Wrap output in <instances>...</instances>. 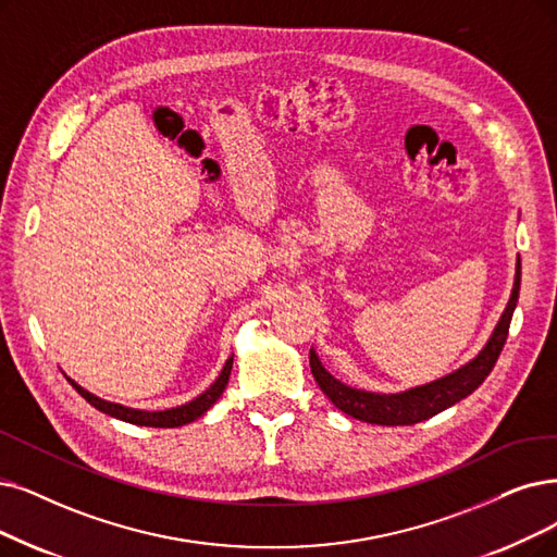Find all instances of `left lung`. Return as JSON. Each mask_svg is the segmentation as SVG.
<instances>
[{"instance_id":"left-lung-1","label":"left lung","mask_w":557,"mask_h":557,"mask_svg":"<svg viewBox=\"0 0 557 557\" xmlns=\"http://www.w3.org/2000/svg\"><path fill=\"white\" fill-rule=\"evenodd\" d=\"M519 290H521V262L517 264L515 290H511L505 313L494 331V336L488 338L486 347L475 356L469 366H463L457 372L443 376V380L432 382L428 386H420V388L397 393V395H374V393H366V391H356V388L341 384L336 376H331L322 368L313 349H310V372H313L322 393L343 413H347L356 420L372 422V425H416V422L428 420V418L441 413L443 409L453 407L466 395H471L486 380L488 372L494 370L498 356L505 347V341H507L509 322H511V315H515V308L519 301Z\"/></svg>"}]
</instances>
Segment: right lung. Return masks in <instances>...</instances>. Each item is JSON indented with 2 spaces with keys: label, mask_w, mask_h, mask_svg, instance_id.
<instances>
[{
  "label": "right lung",
  "mask_w": 557,
  "mask_h": 557,
  "mask_svg": "<svg viewBox=\"0 0 557 557\" xmlns=\"http://www.w3.org/2000/svg\"><path fill=\"white\" fill-rule=\"evenodd\" d=\"M231 368H233V356L226 361L224 370H221L219 380L203 395H198L196 399H191V403H187L183 407L166 409V411H139V409H127V407H121V405H111V403H104V399L91 395L88 391H84L73 380H69V382L73 384V388L86 399L88 405L96 407L98 411H102L107 416H114L119 420L132 422V425H144V428H181V425H187V422H191L196 418H201L216 403L221 393H224L226 384H228Z\"/></svg>",
  "instance_id": "add662e5"
}]
</instances>
